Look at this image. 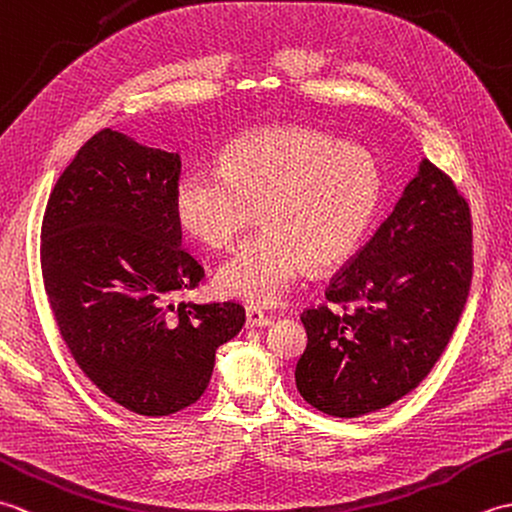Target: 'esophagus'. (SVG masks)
Returning <instances> with one entry per match:
<instances>
[{
    "label": "esophagus",
    "instance_id": "esophagus-1",
    "mask_svg": "<svg viewBox=\"0 0 512 512\" xmlns=\"http://www.w3.org/2000/svg\"><path fill=\"white\" fill-rule=\"evenodd\" d=\"M270 323H273V319L266 317L264 312H259L255 308L246 310V328H268Z\"/></svg>",
    "mask_w": 512,
    "mask_h": 512
}]
</instances>
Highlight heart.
<instances>
[{
    "mask_svg": "<svg viewBox=\"0 0 512 512\" xmlns=\"http://www.w3.org/2000/svg\"><path fill=\"white\" fill-rule=\"evenodd\" d=\"M383 182L365 149L319 129L270 125L237 136L217 169H189L176 182L180 226L209 248H226L259 220L262 233L217 268L224 297L255 308L284 299L299 277L350 259L374 224Z\"/></svg>",
    "mask_w": 512,
    "mask_h": 512,
    "instance_id": "obj_1",
    "label": "heart"
}]
</instances>
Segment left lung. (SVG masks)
<instances>
[{"instance_id":"8db88e82","label":"left lung","mask_w":512,"mask_h":512,"mask_svg":"<svg viewBox=\"0 0 512 512\" xmlns=\"http://www.w3.org/2000/svg\"><path fill=\"white\" fill-rule=\"evenodd\" d=\"M469 204L449 176L420 160L394 211L301 314L308 332L295 380L334 418L385 409L431 372L469 297Z\"/></svg>"}]
</instances>
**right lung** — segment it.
I'll list each match as a JSON object with an SVG mask.
<instances>
[{"instance_id":"right-lung-1","label":"right lung","mask_w":512,"mask_h":512,"mask_svg":"<svg viewBox=\"0 0 512 512\" xmlns=\"http://www.w3.org/2000/svg\"><path fill=\"white\" fill-rule=\"evenodd\" d=\"M180 156L103 129L54 184L41 226L43 286L83 374L138 416L193 405L217 347L246 321L239 303L169 299L204 270L180 248Z\"/></svg>"}]
</instances>
